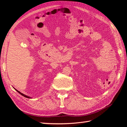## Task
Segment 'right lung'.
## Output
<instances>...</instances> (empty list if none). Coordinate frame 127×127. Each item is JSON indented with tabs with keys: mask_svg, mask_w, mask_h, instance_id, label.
I'll use <instances>...</instances> for the list:
<instances>
[{
	"mask_svg": "<svg viewBox=\"0 0 127 127\" xmlns=\"http://www.w3.org/2000/svg\"><path fill=\"white\" fill-rule=\"evenodd\" d=\"M17 91L19 94H20L21 95H23V96H24V97H26V98H31V97H29V96H27V95H24V94H22V93H21V92H19V91H18L17 90H16V89H15Z\"/></svg>",
	"mask_w": 127,
	"mask_h": 127,
	"instance_id": "1",
	"label": "right lung"
}]
</instances>
